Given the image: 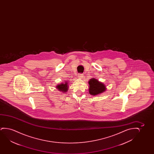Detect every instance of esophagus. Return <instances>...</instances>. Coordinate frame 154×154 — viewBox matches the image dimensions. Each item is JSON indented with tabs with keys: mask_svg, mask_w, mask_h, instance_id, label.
I'll return each mask as SVG.
<instances>
[{
	"mask_svg": "<svg viewBox=\"0 0 154 154\" xmlns=\"http://www.w3.org/2000/svg\"><path fill=\"white\" fill-rule=\"evenodd\" d=\"M78 77L80 78H82L83 77V75L82 74H79V75H78Z\"/></svg>",
	"mask_w": 154,
	"mask_h": 154,
	"instance_id": "34e87169",
	"label": "esophagus"
}]
</instances>
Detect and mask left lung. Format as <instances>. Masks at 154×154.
Returning <instances> with one entry per match:
<instances>
[{"mask_svg":"<svg viewBox=\"0 0 154 154\" xmlns=\"http://www.w3.org/2000/svg\"><path fill=\"white\" fill-rule=\"evenodd\" d=\"M89 93L91 95L96 96L104 93L106 90L105 85L95 78H91L88 81Z\"/></svg>","mask_w":154,"mask_h":154,"instance_id":"1","label":"left lung"}]
</instances>
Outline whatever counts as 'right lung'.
Instances as JSON below:
<instances>
[{"mask_svg":"<svg viewBox=\"0 0 154 154\" xmlns=\"http://www.w3.org/2000/svg\"><path fill=\"white\" fill-rule=\"evenodd\" d=\"M68 83L69 82H68L67 80H66V81H64L63 83L57 85L56 88L58 90V91H60L61 93H66L68 90V88H69L68 87H69Z\"/></svg>","mask_w":154,"mask_h":154,"instance_id":"right-lung-1","label":"right lung"}]
</instances>
